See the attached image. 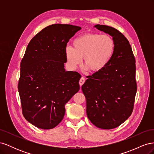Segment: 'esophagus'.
Here are the masks:
<instances>
[{
  "label": "esophagus",
  "mask_w": 154,
  "mask_h": 154,
  "mask_svg": "<svg viewBox=\"0 0 154 154\" xmlns=\"http://www.w3.org/2000/svg\"><path fill=\"white\" fill-rule=\"evenodd\" d=\"M85 78L84 77H82L80 78V82H79V83H80V85L82 86L83 84V83H85Z\"/></svg>",
  "instance_id": "obj_1"
}]
</instances>
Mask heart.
Instances as JSON below:
<instances>
[{
    "mask_svg": "<svg viewBox=\"0 0 154 154\" xmlns=\"http://www.w3.org/2000/svg\"><path fill=\"white\" fill-rule=\"evenodd\" d=\"M115 49L116 43L112 36L90 32L74 38L72 48L65 49V56L70 69H75L83 58V66L90 72L96 73L108 66Z\"/></svg>",
    "mask_w": 154,
    "mask_h": 154,
    "instance_id": "b5f03b06",
    "label": "heart"
}]
</instances>
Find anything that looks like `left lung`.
Here are the masks:
<instances>
[{"label": "left lung", "mask_w": 154, "mask_h": 154, "mask_svg": "<svg viewBox=\"0 0 154 154\" xmlns=\"http://www.w3.org/2000/svg\"><path fill=\"white\" fill-rule=\"evenodd\" d=\"M94 27L112 36L115 52L103 71L94 73L82 86L87 117L102 129L118 127L131 115L137 92L136 60L128 40L118 30L105 25Z\"/></svg>", "instance_id": "obj_1"}]
</instances>
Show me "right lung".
Segmentation results:
<instances>
[{
	"mask_svg": "<svg viewBox=\"0 0 154 154\" xmlns=\"http://www.w3.org/2000/svg\"><path fill=\"white\" fill-rule=\"evenodd\" d=\"M81 27L56 24L31 39L20 63L18 89L22 114L41 129L53 128L62 122L65 105L80 90L81 75L66 71L65 49Z\"/></svg>",
	"mask_w": 154,
	"mask_h": 154,
	"instance_id": "obj_1",
	"label": "right lung"
}]
</instances>
